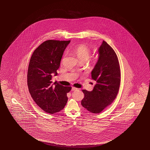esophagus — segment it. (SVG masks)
<instances>
[{"instance_id": "obj_1", "label": "esophagus", "mask_w": 150, "mask_h": 150, "mask_svg": "<svg viewBox=\"0 0 150 150\" xmlns=\"http://www.w3.org/2000/svg\"><path fill=\"white\" fill-rule=\"evenodd\" d=\"M78 90V88H76V87H72V89H71L72 91H74V90Z\"/></svg>"}]
</instances>
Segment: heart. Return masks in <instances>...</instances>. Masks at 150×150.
<instances>
[{"mask_svg":"<svg viewBox=\"0 0 150 150\" xmlns=\"http://www.w3.org/2000/svg\"><path fill=\"white\" fill-rule=\"evenodd\" d=\"M74 52L80 60L87 61L91 56L90 49L85 44H79L74 49Z\"/></svg>","mask_w":150,"mask_h":150,"instance_id":"1","label":"heart"}]
</instances>
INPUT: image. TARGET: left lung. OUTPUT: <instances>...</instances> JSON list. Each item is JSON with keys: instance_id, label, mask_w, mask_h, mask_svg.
<instances>
[{"instance_id": "8db88e82", "label": "left lung", "mask_w": 150, "mask_h": 150, "mask_svg": "<svg viewBox=\"0 0 150 150\" xmlns=\"http://www.w3.org/2000/svg\"><path fill=\"white\" fill-rule=\"evenodd\" d=\"M99 57L91 78L96 81L93 90H82L85 97L81 105L89 112L98 114L112 104L120 88V70L117 55L111 46L103 41L98 49Z\"/></svg>"}]
</instances>
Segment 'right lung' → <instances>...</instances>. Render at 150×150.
Returning <instances> with one entry per match:
<instances>
[{
    "mask_svg": "<svg viewBox=\"0 0 150 150\" xmlns=\"http://www.w3.org/2000/svg\"><path fill=\"white\" fill-rule=\"evenodd\" d=\"M70 42L45 41L30 57L27 72L29 92L36 104L47 113L60 112L68 101L67 93L71 90V87L52 83L51 80L52 74L57 75L63 52Z\"/></svg>",
    "mask_w": 150,
    "mask_h": 150,
    "instance_id": "obj_1",
    "label": "right lung"
}]
</instances>
